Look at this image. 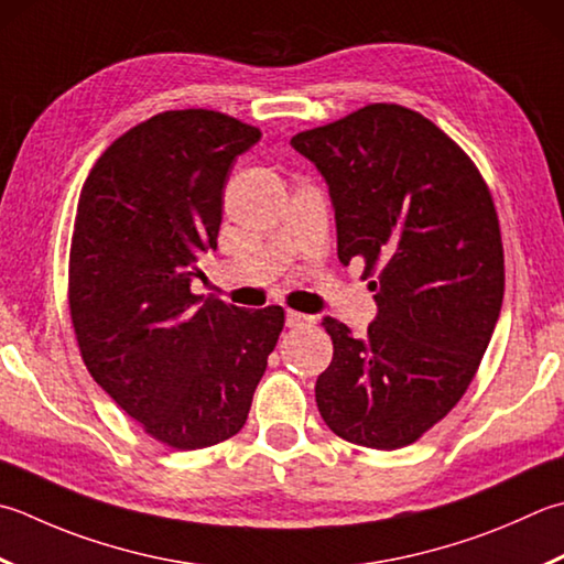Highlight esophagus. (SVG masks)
<instances>
[{"mask_svg": "<svg viewBox=\"0 0 564 564\" xmlns=\"http://www.w3.org/2000/svg\"><path fill=\"white\" fill-rule=\"evenodd\" d=\"M285 325H289L291 329H297V327H311V325H315V317H313V315H305V313L289 311V313H285Z\"/></svg>", "mask_w": 564, "mask_h": 564, "instance_id": "34e87169", "label": "esophagus"}]
</instances>
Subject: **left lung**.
Here are the masks:
<instances>
[{"label":"left lung","instance_id":"1","mask_svg":"<svg viewBox=\"0 0 564 564\" xmlns=\"http://www.w3.org/2000/svg\"><path fill=\"white\" fill-rule=\"evenodd\" d=\"M291 147L329 187L339 261L377 275L367 337L323 319L335 355L315 383L319 415L347 443L405 447L465 395L501 313L489 185L443 129L401 105H367Z\"/></svg>","mask_w":564,"mask_h":564}]
</instances>
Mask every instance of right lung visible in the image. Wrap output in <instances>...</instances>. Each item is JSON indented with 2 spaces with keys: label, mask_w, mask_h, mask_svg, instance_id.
Returning <instances> with one entry per match:
<instances>
[{
  "label": "right lung",
  "mask_w": 564,
  "mask_h": 564,
  "mask_svg": "<svg viewBox=\"0 0 564 564\" xmlns=\"http://www.w3.org/2000/svg\"><path fill=\"white\" fill-rule=\"evenodd\" d=\"M261 131L213 109L141 121L93 165L77 200L68 303L87 371L173 449L237 435L285 323L191 293L217 249L231 163Z\"/></svg>",
  "instance_id": "1"
}]
</instances>
